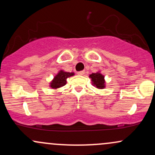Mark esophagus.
I'll return each mask as SVG.
<instances>
[{"mask_svg": "<svg viewBox=\"0 0 155 155\" xmlns=\"http://www.w3.org/2000/svg\"><path fill=\"white\" fill-rule=\"evenodd\" d=\"M78 75H84V71H78L77 72Z\"/></svg>", "mask_w": 155, "mask_h": 155, "instance_id": "34e87169", "label": "esophagus"}]
</instances>
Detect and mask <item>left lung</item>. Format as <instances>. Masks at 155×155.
<instances>
[{
	"mask_svg": "<svg viewBox=\"0 0 155 155\" xmlns=\"http://www.w3.org/2000/svg\"><path fill=\"white\" fill-rule=\"evenodd\" d=\"M90 78L92 79V84L94 87L98 89H104L106 85H105V79L104 76L102 75L100 72L95 73L90 75Z\"/></svg>",
	"mask_w": 155,
	"mask_h": 155,
	"instance_id": "left-lung-1",
	"label": "left lung"
}]
</instances>
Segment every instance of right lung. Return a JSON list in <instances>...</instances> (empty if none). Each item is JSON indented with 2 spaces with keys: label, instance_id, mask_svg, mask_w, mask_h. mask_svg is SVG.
Here are the masks:
<instances>
[{
  "label": "right lung",
  "instance_id": "add662e5",
  "mask_svg": "<svg viewBox=\"0 0 155 155\" xmlns=\"http://www.w3.org/2000/svg\"><path fill=\"white\" fill-rule=\"evenodd\" d=\"M74 73H70V72H66L64 71L61 70L58 72V74L54 76V79L52 81L49 83V87L51 89H58L62 87L65 86L67 83V79L68 77L74 76Z\"/></svg>",
  "mask_w": 155,
  "mask_h": 155
}]
</instances>
